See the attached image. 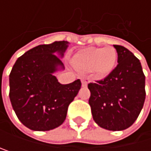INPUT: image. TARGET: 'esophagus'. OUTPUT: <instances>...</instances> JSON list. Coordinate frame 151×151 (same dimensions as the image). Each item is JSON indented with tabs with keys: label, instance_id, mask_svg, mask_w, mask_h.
Returning <instances> with one entry per match:
<instances>
[{
	"label": "esophagus",
	"instance_id": "esophagus-1",
	"mask_svg": "<svg viewBox=\"0 0 151 151\" xmlns=\"http://www.w3.org/2000/svg\"><path fill=\"white\" fill-rule=\"evenodd\" d=\"M82 86H87V80L85 78H82Z\"/></svg>",
	"mask_w": 151,
	"mask_h": 151
}]
</instances>
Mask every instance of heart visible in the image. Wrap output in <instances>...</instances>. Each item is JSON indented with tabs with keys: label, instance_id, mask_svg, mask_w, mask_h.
<instances>
[{
	"label": "heart",
	"instance_id": "b5f03b06",
	"mask_svg": "<svg viewBox=\"0 0 151 151\" xmlns=\"http://www.w3.org/2000/svg\"><path fill=\"white\" fill-rule=\"evenodd\" d=\"M117 61L114 47H88L73 57L71 63L80 71H92L97 77H104L114 70Z\"/></svg>",
	"mask_w": 151,
	"mask_h": 151
}]
</instances>
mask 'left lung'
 Here are the masks:
<instances>
[{"label":"left lung","mask_w":151,"mask_h":151,"mask_svg":"<svg viewBox=\"0 0 151 151\" xmlns=\"http://www.w3.org/2000/svg\"><path fill=\"white\" fill-rule=\"evenodd\" d=\"M118 65L104 80L88 84L93 121L108 131H123L137 120L145 102V76L139 60L127 49L114 45Z\"/></svg>","instance_id":"left-lung-1"}]
</instances>
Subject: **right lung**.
<instances>
[{
    "label": "right lung",
    "mask_w": 151,
    "mask_h": 151,
    "mask_svg": "<svg viewBox=\"0 0 151 151\" xmlns=\"http://www.w3.org/2000/svg\"><path fill=\"white\" fill-rule=\"evenodd\" d=\"M67 41L37 46L15 62L10 74V100L20 122L36 132L60 126L81 88L79 79L62 85L54 74L65 69Z\"/></svg>",
    "instance_id": "obj_1"
}]
</instances>
